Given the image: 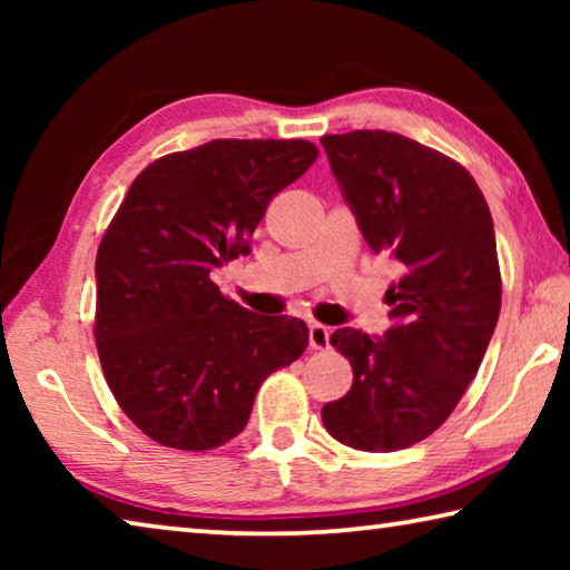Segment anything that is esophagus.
<instances>
[{"label": "esophagus", "mask_w": 570, "mask_h": 570, "mask_svg": "<svg viewBox=\"0 0 570 570\" xmlns=\"http://www.w3.org/2000/svg\"><path fill=\"white\" fill-rule=\"evenodd\" d=\"M330 326L308 324V346H312V350H330Z\"/></svg>", "instance_id": "obj_1"}]
</instances>
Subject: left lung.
Listing matches in <instances>:
<instances>
[{
  "label": "left lung",
  "mask_w": 570,
  "mask_h": 570,
  "mask_svg": "<svg viewBox=\"0 0 570 570\" xmlns=\"http://www.w3.org/2000/svg\"><path fill=\"white\" fill-rule=\"evenodd\" d=\"M322 146L366 246L402 274L387 288V332L346 326L332 334L354 382L324 404L322 420L342 445L404 450L450 417L493 340V216L460 163L400 132L324 135Z\"/></svg>",
  "instance_id": "left-lung-1"
}]
</instances>
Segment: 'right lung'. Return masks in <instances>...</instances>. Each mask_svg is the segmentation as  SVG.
Wrapping results in <instances>:
<instances>
[{"label": "right lung", "instance_id": "1", "mask_svg": "<svg viewBox=\"0 0 570 570\" xmlns=\"http://www.w3.org/2000/svg\"><path fill=\"white\" fill-rule=\"evenodd\" d=\"M320 156L308 140H210L132 180L95 262V342L122 412L160 445L214 450L246 428L268 374L308 344L304 322L258 316L210 274L250 250L278 190Z\"/></svg>", "mask_w": 570, "mask_h": 570}]
</instances>
